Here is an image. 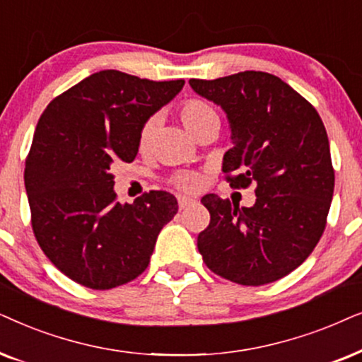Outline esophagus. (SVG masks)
I'll list each match as a JSON object with an SVG mask.
<instances>
[{
    "instance_id": "esophagus-1",
    "label": "esophagus",
    "mask_w": 362,
    "mask_h": 362,
    "mask_svg": "<svg viewBox=\"0 0 362 362\" xmlns=\"http://www.w3.org/2000/svg\"><path fill=\"white\" fill-rule=\"evenodd\" d=\"M195 199H190V197H178V209L180 210H185L189 209V206L195 205Z\"/></svg>"
}]
</instances>
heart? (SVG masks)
Listing matches in <instances>:
<instances>
[{
	"mask_svg": "<svg viewBox=\"0 0 362 362\" xmlns=\"http://www.w3.org/2000/svg\"><path fill=\"white\" fill-rule=\"evenodd\" d=\"M178 117H180L182 124L185 125L187 131L195 137L199 136L204 129L209 127L210 124L218 122V114H216L214 105H210L209 103H205V100L202 99L185 100V103L182 104L180 110H178ZM156 127H157L156 117L148 119L147 122L142 125L141 132H139V139H137V147L141 152L151 151ZM172 182L178 187V189L192 192L199 189L202 184V177L199 173H194V172H184L173 177Z\"/></svg>",
	"mask_w": 362,
	"mask_h": 362,
	"instance_id": "heart-1",
	"label": "heart"
}]
</instances>
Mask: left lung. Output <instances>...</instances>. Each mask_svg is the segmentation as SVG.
Segmentation results:
<instances>
[{"label":"left lung","instance_id":"1","mask_svg":"<svg viewBox=\"0 0 362 362\" xmlns=\"http://www.w3.org/2000/svg\"><path fill=\"white\" fill-rule=\"evenodd\" d=\"M190 88L220 105L231 132L221 170L235 189L257 185L253 206L205 195L210 225L197 238L206 267L221 278L259 286L310 257L326 226L334 170L320 114L268 72L245 71Z\"/></svg>","mask_w":362,"mask_h":362}]
</instances>
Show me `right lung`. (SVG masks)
I'll return each instance as SVG.
<instances>
[{"mask_svg": "<svg viewBox=\"0 0 362 362\" xmlns=\"http://www.w3.org/2000/svg\"><path fill=\"white\" fill-rule=\"evenodd\" d=\"M184 84L99 71L42 112L24 187L37 243L72 281L110 290L148 267L158 233L177 214V199L153 190L119 204L110 165L136 158L142 125Z\"/></svg>", "mask_w": 362, "mask_h": 362, "instance_id": "add662e5", "label": "right lung"}]
</instances>
